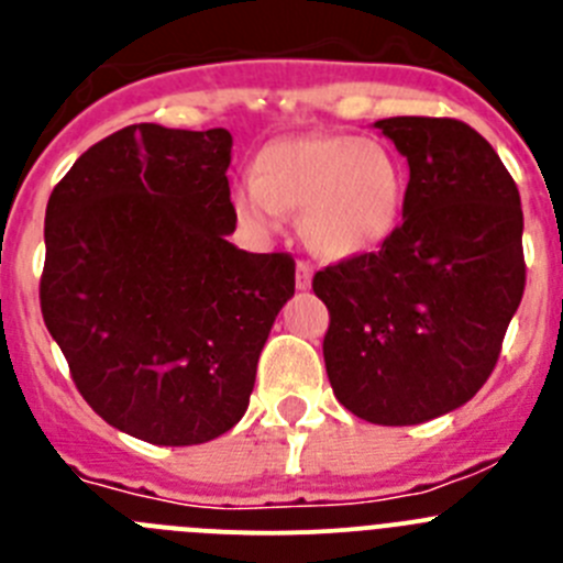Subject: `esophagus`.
Masks as SVG:
<instances>
[{"label":"esophagus","instance_id":"34e87169","mask_svg":"<svg viewBox=\"0 0 563 563\" xmlns=\"http://www.w3.org/2000/svg\"><path fill=\"white\" fill-rule=\"evenodd\" d=\"M296 287L298 290H309L312 287V265L309 262H298L296 265Z\"/></svg>","mask_w":563,"mask_h":563}]
</instances>
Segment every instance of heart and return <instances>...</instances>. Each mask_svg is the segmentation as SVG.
<instances>
[{"label": "heart", "instance_id": "obj_1", "mask_svg": "<svg viewBox=\"0 0 563 563\" xmlns=\"http://www.w3.org/2000/svg\"><path fill=\"white\" fill-rule=\"evenodd\" d=\"M236 220L276 234L282 211H301L309 251L332 262L354 260L390 240L405 206V173L388 144L345 133L278 139L256 162V178L231 192Z\"/></svg>", "mask_w": 563, "mask_h": 563}]
</instances>
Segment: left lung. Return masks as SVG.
Returning <instances> with one entry per match:
<instances>
[{"instance_id":"obj_1","label":"left lung","mask_w":563,"mask_h":563,"mask_svg":"<svg viewBox=\"0 0 563 563\" xmlns=\"http://www.w3.org/2000/svg\"><path fill=\"white\" fill-rule=\"evenodd\" d=\"M407 158L401 223L374 254L312 278L329 309L323 360L345 410L421 424L486 385L525 292L519 189L481 133L457 120L374 122Z\"/></svg>"}]
</instances>
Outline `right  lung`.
Wrapping results in <instances>:
<instances>
[{
	"label": "right lung",
	"instance_id": "add662e5",
	"mask_svg": "<svg viewBox=\"0 0 563 563\" xmlns=\"http://www.w3.org/2000/svg\"><path fill=\"white\" fill-rule=\"evenodd\" d=\"M231 133L128 125L49 195L41 316L97 416L192 446L245 416L290 254L231 245Z\"/></svg>",
	"mask_w": 563,
	"mask_h": 563
}]
</instances>
